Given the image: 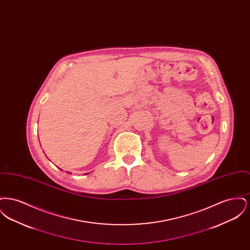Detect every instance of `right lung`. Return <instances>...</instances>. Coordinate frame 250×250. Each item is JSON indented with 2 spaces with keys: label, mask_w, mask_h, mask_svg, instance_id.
Returning <instances> with one entry per match:
<instances>
[{
  "label": "right lung",
  "mask_w": 250,
  "mask_h": 250,
  "mask_svg": "<svg viewBox=\"0 0 250 250\" xmlns=\"http://www.w3.org/2000/svg\"><path fill=\"white\" fill-rule=\"evenodd\" d=\"M85 174H87V173H85Z\"/></svg>",
  "instance_id": "right-lung-1"
}]
</instances>
